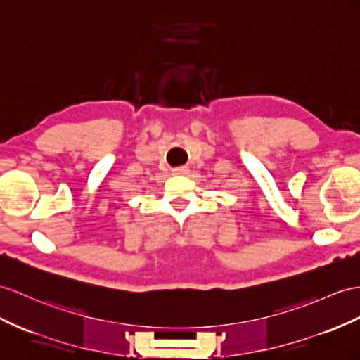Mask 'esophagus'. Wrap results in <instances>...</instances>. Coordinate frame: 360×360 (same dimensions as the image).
Returning a JSON list of instances; mask_svg holds the SVG:
<instances>
[{
    "instance_id": "obj_1",
    "label": "esophagus",
    "mask_w": 360,
    "mask_h": 360,
    "mask_svg": "<svg viewBox=\"0 0 360 360\" xmlns=\"http://www.w3.org/2000/svg\"><path fill=\"white\" fill-rule=\"evenodd\" d=\"M188 172H190L188 167H176V169L172 170L174 176H184V174H188Z\"/></svg>"
}]
</instances>
